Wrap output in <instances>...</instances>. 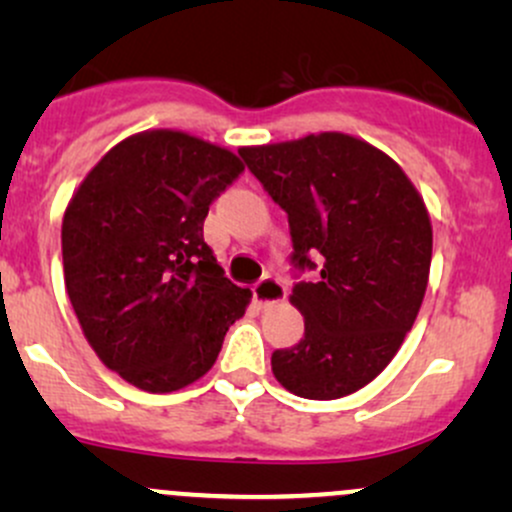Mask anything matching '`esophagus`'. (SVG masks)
I'll use <instances>...</instances> for the list:
<instances>
[{"label": "esophagus", "instance_id": "34e87169", "mask_svg": "<svg viewBox=\"0 0 512 512\" xmlns=\"http://www.w3.org/2000/svg\"><path fill=\"white\" fill-rule=\"evenodd\" d=\"M284 296H286V289L276 276H264V279H260L255 286H252V298H255V303L260 305L279 303L284 301Z\"/></svg>", "mask_w": 512, "mask_h": 512}]
</instances>
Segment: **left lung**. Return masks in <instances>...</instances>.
<instances>
[{
	"mask_svg": "<svg viewBox=\"0 0 512 512\" xmlns=\"http://www.w3.org/2000/svg\"><path fill=\"white\" fill-rule=\"evenodd\" d=\"M238 154L289 216L305 332L272 354L276 380L305 399L351 395L383 373L419 315L433 252L424 199L390 156L349 134Z\"/></svg>",
	"mask_w": 512,
	"mask_h": 512,
	"instance_id": "1",
	"label": "left lung"
}]
</instances>
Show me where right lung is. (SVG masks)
I'll list each match as a JSON object with an SVG mask.
<instances>
[{
    "mask_svg": "<svg viewBox=\"0 0 512 512\" xmlns=\"http://www.w3.org/2000/svg\"><path fill=\"white\" fill-rule=\"evenodd\" d=\"M243 170L221 146L156 129L110 149L64 211V284L81 330L139 390L202 378L245 313L250 291L204 243L209 207Z\"/></svg>",
    "mask_w": 512,
    "mask_h": 512,
    "instance_id": "1",
    "label": "right lung"
}]
</instances>
